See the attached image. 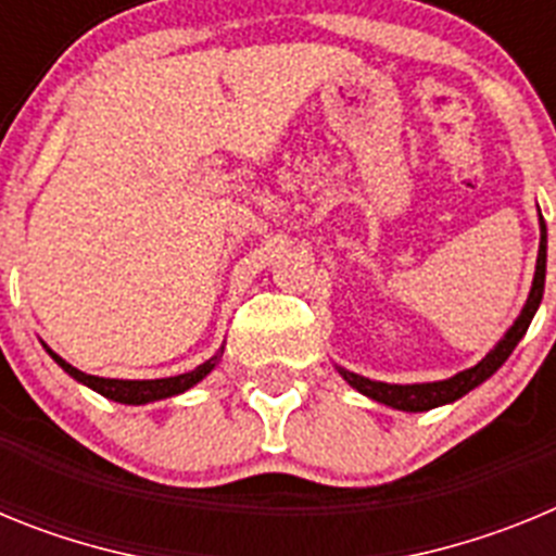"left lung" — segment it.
I'll use <instances>...</instances> for the list:
<instances>
[{
	"label": "left lung",
	"instance_id": "obj_1",
	"mask_svg": "<svg viewBox=\"0 0 556 556\" xmlns=\"http://www.w3.org/2000/svg\"><path fill=\"white\" fill-rule=\"evenodd\" d=\"M540 253H538V269H534V281L532 292H529V301L520 312V317L515 320V326L509 328L507 337L501 339L498 345L481 358L479 365L470 367V370L456 372L454 378H445V381H434V384H384V381H370L365 376H356V372L339 370L348 384L356 387L362 395L372 397L378 404H387L392 409H404V412H426L434 409V406H443L456 401V397L468 395L473 387H479L481 381H488L495 370H498L504 362L509 358V353L515 351V345L520 342V337L527 333L529 323H532L534 312H538L540 301H543V283H546V223L540 217Z\"/></svg>",
	"mask_w": 556,
	"mask_h": 556
}]
</instances>
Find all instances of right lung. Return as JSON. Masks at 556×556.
I'll return each instance as SVG.
<instances>
[{
    "label": "right lung",
    "instance_id": "obj_1",
    "mask_svg": "<svg viewBox=\"0 0 556 556\" xmlns=\"http://www.w3.org/2000/svg\"><path fill=\"white\" fill-rule=\"evenodd\" d=\"M43 348H47V345H43ZM47 351H49V348H47ZM49 356L55 358L58 365H61L63 370L68 372V376L77 378V381H83V384L91 387V390H97L100 395L111 397V401H119V404H150V401H161V397L178 395V392H186L189 387L198 384L200 378L208 376V372L214 370V365H217V356H214V358H208V362H203L200 367H194V370L180 372V376L152 378V381H122V378L88 376V372L72 367L66 358H61L58 353H52V351H49Z\"/></svg>",
    "mask_w": 556,
    "mask_h": 556
}]
</instances>
